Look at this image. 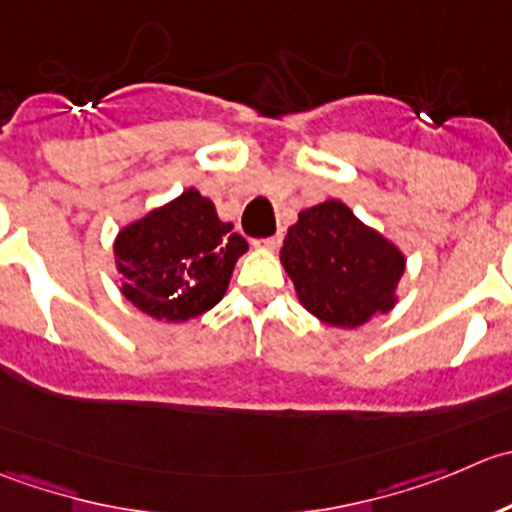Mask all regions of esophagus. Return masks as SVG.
Instances as JSON below:
<instances>
[{
    "instance_id": "esophagus-1",
    "label": "esophagus",
    "mask_w": 512,
    "mask_h": 512,
    "mask_svg": "<svg viewBox=\"0 0 512 512\" xmlns=\"http://www.w3.org/2000/svg\"><path fill=\"white\" fill-rule=\"evenodd\" d=\"M281 231H278V234H273V236H266V239H256L254 241V246H258V249H276L278 244H281Z\"/></svg>"
}]
</instances>
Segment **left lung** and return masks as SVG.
I'll use <instances>...</instances> for the list:
<instances>
[{"instance_id":"obj_1","label":"left lung","mask_w":512,"mask_h":512,"mask_svg":"<svg viewBox=\"0 0 512 512\" xmlns=\"http://www.w3.org/2000/svg\"><path fill=\"white\" fill-rule=\"evenodd\" d=\"M281 263L303 306L341 328L363 326L393 308L406 268L391 241L333 199L298 214L281 246Z\"/></svg>"}]
</instances>
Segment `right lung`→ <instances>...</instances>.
I'll return each instance as SVG.
<instances>
[{"label": "right lung", "mask_w": 512, "mask_h": 512, "mask_svg": "<svg viewBox=\"0 0 512 512\" xmlns=\"http://www.w3.org/2000/svg\"><path fill=\"white\" fill-rule=\"evenodd\" d=\"M196 189L126 226L114 244L121 293L156 321H189L221 301L244 236Z\"/></svg>", "instance_id": "1"}]
</instances>
